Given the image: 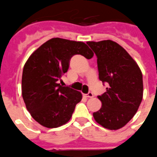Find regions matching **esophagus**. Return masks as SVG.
<instances>
[{
	"label": "esophagus",
	"instance_id": "1",
	"mask_svg": "<svg viewBox=\"0 0 157 157\" xmlns=\"http://www.w3.org/2000/svg\"><path fill=\"white\" fill-rule=\"evenodd\" d=\"M84 96H85L86 98H92L93 96H94V94H93V93H91V92H89L88 94H84Z\"/></svg>",
	"mask_w": 157,
	"mask_h": 157
}]
</instances>
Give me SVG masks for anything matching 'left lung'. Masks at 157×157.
<instances>
[{
    "instance_id": "1",
    "label": "left lung",
    "mask_w": 157,
    "mask_h": 157,
    "mask_svg": "<svg viewBox=\"0 0 157 157\" xmlns=\"http://www.w3.org/2000/svg\"><path fill=\"white\" fill-rule=\"evenodd\" d=\"M97 56L98 77L107 82L106 91L98 98L101 106L93 117L109 130L123 128L133 118L143 97L142 73L125 49L110 40L87 41Z\"/></svg>"
}]
</instances>
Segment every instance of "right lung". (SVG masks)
Returning <instances> with one entry per match:
<instances>
[{
  "mask_svg": "<svg viewBox=\"0 0 157 157\" xmlns=\"http://www.w3.org/2000/svg\"><path fill=\"white\" fill-rule=\"evenodd\" d=\"M74 55L90 59L94 53L84 42L52 38L35 50L24 65V102L31 117L45 128H58L66 124L82 99L80 91L58 84L68 70Z\"/></svg>",
  "mask_w": 157,
  "mask_h": 157,
  "instance_id": "obj_1",
  "label": "right lung"
}]
</instances>
